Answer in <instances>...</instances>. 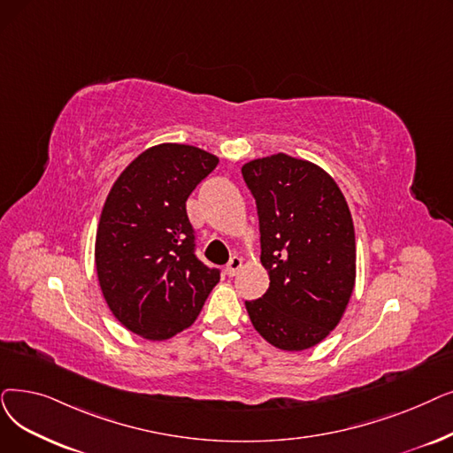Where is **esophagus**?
Wrapping results in <instances>:
<instances>
[{
	"instance_id": "obj_1",
	"label": "esophagus",
	"mask_w": 453,
	"mask_h": 453,
	"mask_svg": "<svg viewBox=\"0 0 453 453\" xmlns=\"http://www.w3.org/2000/svg\"><path fill=\"white\" fill-rule=\"evenodd\" d=\"M242 268V259L239 257V255H233V257L229 259V263L226 265V273L229 275V278H233V275H237V272Z\"/></svg>"
}]
</instances>
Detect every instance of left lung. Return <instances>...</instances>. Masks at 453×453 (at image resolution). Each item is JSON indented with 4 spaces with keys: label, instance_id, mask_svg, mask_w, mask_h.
<instances>
[{
    "label": "left lung",
    "instance_id": "1",
    "mask_svg": "<svg viewBox=\"0 0 453 453\" xmlns=\"http://www.w3.org/2000/svg\"><path fill=\"white\" fill-rule=\"evenodd\" d=\"M242 178L257 205L261 263L270 287L246 302L272 346L300 351L335 329L356 283V233L337 183L309 161L278 153L250 161Z\"/></svg>",
    "mask_w": 453,
    "mask_h": 453
}]
</instances>
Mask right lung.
<instances>
[{"label":"right lung","mask_w":453,"mask_h":453,"mask_svg":"<svg viewBox=\"0 0 453 453\" xmlns=\"http://www.w3.org/2000/svg\"><path fill=\"white\" fill-rule=\"evenodd\" d=\"M219 165L187 144L146 150L120 173L96 234V270L109 309L129 331L165 341L198 317L220 270L196 255L187 200Z\"/></svg>","instance_id":"add662e5"}]
</instances>
